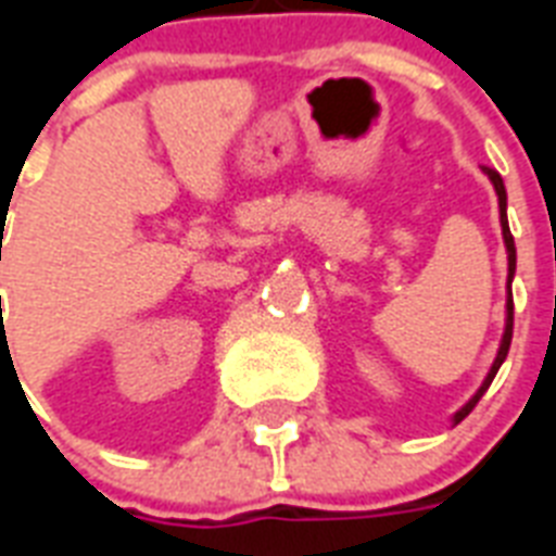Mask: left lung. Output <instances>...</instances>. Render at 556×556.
<instances>
[{"label":"left lung","mask_w":556,"mask_h":556,"mask_svg":"<svg viewBox=\"0 0 556 556\" xmlns=\"http://www.w3.org/2000/svg\"><path fill=\"white\" fill-rule=\"evenodd\" d=\"M482 169H484V176L491 178V185H493V190H496V195H500V225H502V239H505V248H508V277H514V270H517V248H514V236H510V227H508V192H505V181H502V176L496 173V169H491V167H482ZM505 308H508V314H505V331H502L500 352H496V357H493L491 371H488V378L482 380V387L476 389V395L470 397V401H467V404L462 406L456 415H465L467 409H473V404L484 395V389L491 387V380L496 378V371H500V366L505 364V357H508L510 334H514V308H510V303L505 305Z\"/></svg>","instance_id":"obj_1"}]
</instances>
